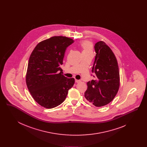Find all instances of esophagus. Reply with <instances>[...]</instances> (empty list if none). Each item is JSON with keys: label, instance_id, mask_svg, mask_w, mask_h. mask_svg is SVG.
<instances>
[{"label": "esophagus", "instance_id": "obj_1", "mask_svg": "<svg viewBox=\"0 0 147 147\" xmlns=\"http://www.w3.org/2000/svg\"><path fill=\"white\" fill-rule=\"evenodd\" d=\"M76 82L77 83H80V80H77V79H76Z\"/></svg>", "mask_w": 147, "mask_h": 147}]
</instances>
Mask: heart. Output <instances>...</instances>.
<instances>
[{
	"instance_id": "1",
	"label": "heart",
	"mask_w": 147,
	"mask_h": 147,
	"mask_svg": "<svg viewBox=\"0 0 147 147\" xmlns=\"http://www.w3.org/2000/svg\"><path fill=\"white\" fill-rule=\"evenodd\" d=\"M80 47L82 49V53L92 52V45L90 41H84L80 43Z\"/></svg>"
}]
</instances>
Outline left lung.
Listing matches in <instances>:
<instances>
[{
  "instance_id": "left-lung-1",
  "label": "left lung",
  "mask_w": 147,
  "mask_h": 147,
  "mask_svg": "<svg viewBox=\"0 0 147 147\" xmlns=\"http://www.w3.org/2000/svg\"><path fill=\"white\" fill-rule=\"evenodd\" d=\"M95 50L96 54L92 72L96 77L87 83L84 96L93 105L101 107L109 104L116 96L119 88V72L117 59L105 42H97Z\"/></svg>"
}]
</instances>
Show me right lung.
<instances>
[{
    "mask_svg": "<svg viewBox=\"0 0 147 147\" xmlns=\"http://www.w3.org/2000/svg\"><path fill=\"white\" fill-rule=\"evenodd\" d=\"M73 42L65 36H53L39 42L30 56L26 85L32 98L45 108L61 105L74 84V79L64 77L61 68L65 50Z\"/></svg>",
    "mask_w": 147,
    "mask_h": 147,
    "instance_id": "add662e5",
    "label": "right lung"
}]
</instances>
